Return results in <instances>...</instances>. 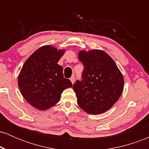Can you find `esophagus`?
<instances>
[{
	"label": "esophagus",
	"mask_w": 149,
	"mask_h": 149,
	"mask_svg": "<svg viewBox=\"0 0 149 149\" xmlns=\"http://www.w3.org/2000/svg\"><path fill=\"white\" fill-rule=\"evenodd\" d=\"M70 80H71V83H72L73 84V83H74V82H75V77L74 76L71 77V78H70Z\"/></svg>",
	"instance_id": "34e87169"
}]
</instances>
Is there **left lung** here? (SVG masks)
I'll use <instances>...</instances> for the list:
<instances>
[{"label":"left lung","mask_w":149,"mask_h":149,"mask_svg":"<svg viewBox=\"0 0 149 149\" xmlns=\"http://www.w3.org/2000/svg\"><path fill=\"white\" fill-rule=\"evenodd\" d=\"M78 58L84 69L82 80L73 85L78 106L88 113L107 111L118 100L124 79L115 61L104 51H80Z\"/></svg>","instance_id":"8db88e82"}]
</instances>
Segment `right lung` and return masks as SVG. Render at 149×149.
I'll use <instances>...</instances> for the list:
<instances>
[{"label":"right lung","mask_w":149,"mask_h":149,"mask_svg":"<svg viewBox=\"0 0 149 149\" xmlns=\"http://www.w3.org/2000/svg\"><path fill=\"white\" fill-rule=\"evenodd\" d=\"M64 50L49 45L35 51L25 61L18 76L22 96L39 110H46L60 100L64 89L72 87L63 74V67L57 64Z\"/></svg>","instance_id":"right-lung-1"}]
</instances>
